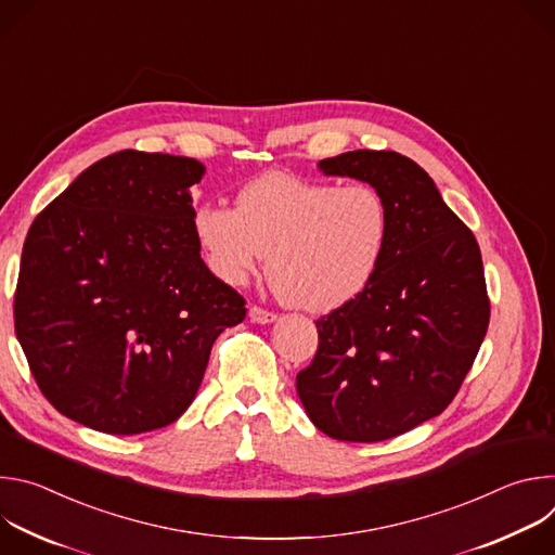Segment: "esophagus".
<instances>
[{"instance_id": "esophagus-1", "label": "esophagus", "mask_w": 555, "mask_h": 555, "mask_svg": "<svg viewBox=\"0 0 555 555\" xmlns=\"http://www.w3.org/2000/svg\"><path fill=\"white\" fill-rule=\"evenodd\" d=\"M248 319L253 321V323H257V325H270V323H274L279 315L274 313V311H270V309H263V307H250V311H248Z\"/></svg>"}]
</instances>
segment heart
I'll list each match as a JSON object with an SVG mask.
<instances>
[{"label":"heart","instance_id":"1","mask_svg":"<svg viewBox=\"0 0 555 555\" xmlns=\"http://www.w3.org/2000/svg\"><path fill=\"white\" fill-rule=\"evenodd\" d=\"M193 234L208 272L232 287L268 261L281 298L330 313L375 279L390 236V210L369 184L338 186L289 173H266L236 195L234 210L199 204Z\"/></svg>","mask_w":555,"mask_h":555}]
</instances>
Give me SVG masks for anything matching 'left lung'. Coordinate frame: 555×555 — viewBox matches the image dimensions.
Segmentation results:
<instances>
[{
	"label": "left lung",
	"mask_w": 555,
	"mask_h": 555,
	"mask_svg": "<svg viewBox=\"0 0 555 555\" xmlns=\"http://www.w3.org/2000/svg\"><path fill=\"white\" fill-rule=\"evenodd\" d=\"M319 167L369 182L390 236L369 287L315 321L319 351L296 390L315 428L375 443L437 417L459 392L490 325L481 250L411 157L358 149Z\"/></svg>",
	"instance_id": "1"
}]
</instances>
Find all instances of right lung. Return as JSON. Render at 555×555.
<instances>
[{
    "label": "right lung",
    "mask_w": 555,
    "mask_h": 555,
    "mask_svg": "<svg viewBox=\"0 0 555 555\" xmlns=\"http://www.w3.org/2000/svg\"><path fill=\"white\" fill-rule=\"evenodd\" d=\"M193 157L118 151L33 221L15 334L46 400L107 435L173 424L195 400L212 343L246 300L199 257Z\"/></svg>",
    "instance_id": "add662e5"
}]
</instances>
